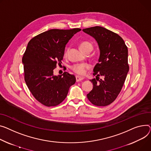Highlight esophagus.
I'll use <instances>...</instances> for the list:
<instances>
[{"label":"esophagus","instance_id":"obj_1","mask_svg":"<svg viewBox=\"0 0 151 151\" xmlns=\"http://www.w3.org/2000/svg\"><path fill=\"white\" fill-rule=\"evenodd\" d=\"M83 78L82 77H79L78 76H76V82H79V81H82V80H83Z\"/></svg>","mask_w":151,"mask_h":151}]
</instances>
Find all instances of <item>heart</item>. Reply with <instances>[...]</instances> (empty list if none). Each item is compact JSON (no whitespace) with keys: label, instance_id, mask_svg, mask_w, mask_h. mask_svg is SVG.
I'll return each mask as SVG.
<instances>
[{"label":"heart","instance_id":"1","mask_svg":"<svg viewBox=\"0 0 151 151\" xmlns=\"http://www.w3.org/2000/svg\"><path fill=\"white\" fill-rule=\"evenodd\" d=\"M79 48L81 49L83 52H85L86 50L89 49L92 50L93 45L92 43H90L88 41H83L79 44ZM67 54V52L65 53V56ZM90 68V65L88 64H76L71 66V69L73 70L76 74L80 75V76H84L86 75L87 70Z\"/></svg>","mask_w":151,"mask_h":151}]
</instances>
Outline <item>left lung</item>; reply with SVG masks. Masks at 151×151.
<instances>
[{"label": "left lung", "instance_id": "left-lung-1", "mask_svg": "<svg viewBox=\"0 0 151 151\" xmlns=\"http://www.w3.org/2000/svg\"><path fill=\"white\" fill-rule=\"evenodd\" d=\"M83 31L95 38L100 50L93 68L96 79L90 80L93 86L87 97L95 106H108L121 92L129 72L127 47L121 36L104 27L96 26ZM99 76L105 78L99 80Z\"/></svg>", "mask_w": 151, "mask_h": 151}]
</instances>
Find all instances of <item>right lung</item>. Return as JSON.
<instances>
[{"label":"right lung","mask_w":151,"mask_h":151,"mask_svg":"<svg viewBox=\"0 0 151 151\" xmlns=\"http://www.w3.org/2000/svg\"><path fill=\"white\" fill-rule=\"evenodd\" d=\"M80 28L52 29L30 40L22 58L26 84L36 100L50 107L61 103L70 87L76 82L74 75L65 72L53 75V70L62 63L65 47Z\"/></svg>","instance_id":"1"}]
</instances>
